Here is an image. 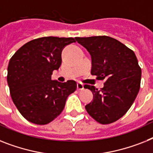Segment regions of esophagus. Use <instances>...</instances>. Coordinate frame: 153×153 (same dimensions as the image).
<instances>
[{"mask_svg": "<svg viewBox=\"0 0 153 153\" xmlns=\"http://www.w3.org/2000/svg\"><path fill=\"white\" fill-rule=\"evenodd\" d=\"M84 89V84H82V83H79L78 82L77 83V90H83Z\"/></svg>", "mask_w": 153, "mask_h": 153, "instance_id": "esophagus-1", "label": "esophagus"}]
</instances>
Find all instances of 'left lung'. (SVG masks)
<instances>
[{"label": "left lung", "mask_w": 153, "mask_h": 153, "mask_svg": "<svg viewBox=\"0 0 153 153\" xmlns=\"http://www.w3.org/2000/svg\"><path fill=\"white\" fill-rule=\"evenodd\" d=\"M91 56L92 75L105 79L98 90L85 84L93 93V101L85 106L91 117L102 124L118 120L127 113L139 91L142 69L132 50L107 36L76 37Z\"/></svg>", "instance_id": "1"}]
</instances>
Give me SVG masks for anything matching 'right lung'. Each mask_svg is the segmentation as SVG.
<instances>
[{
    "instance_id": "1",
    "label": "right lung",
    "mask_w": 153,
    "mask_h": 153,
    "mask_svg": "<svg viewBox=\"0 0 153 153\" xmlns=\"http://www.w3.org/2000/svg\"><path fill=\"white\" fill-rule=\"evenodd\" d=\"M74 42L73 37H40L25 44L10 59L7 80L11 97L22 117L31 123L51 122L76 89L74 80L51 79L52 72L62 64L63 48Z\"/></svg>"
}]
</instances>
